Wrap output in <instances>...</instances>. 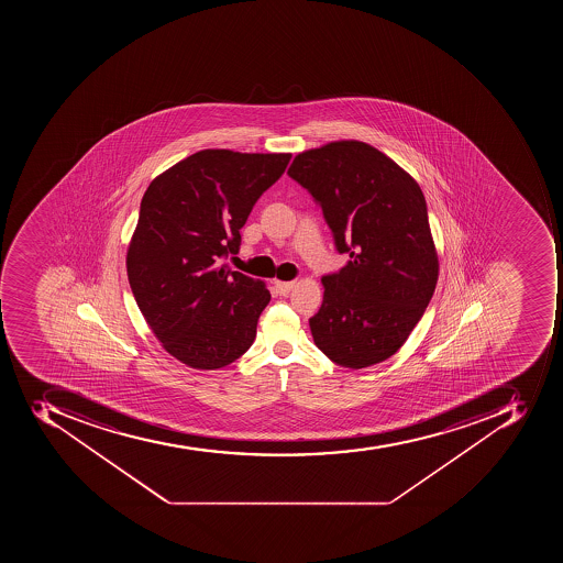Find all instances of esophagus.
Here are the masks:
<instances>
[{
    "instance_id": "34e87169",
    "label": "esophagus",
    "mask_w": 563,
    "mask_h": 563,
    "mask_svg": "<svg viewBox=\"0 0 563 563\" xmlns=\"http://www.w3.org/2000/svg\"><path fill=\"white\" fill-rule=\"evenodd\" d=\"M294 282H276L275 287L279 296H288L294 288Z\"/></svg>"
}]
</instances>
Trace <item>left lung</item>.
Instances as JSON below:
<instances>
[{"label": "left lung", "instance_id": "1", "mask_svg": "<svg viewBox=\"0 0 563 563\" xmlns=\"http://www.w3.org/2000/svg\"><path fill=\"white\" fill-rule=\"evenodd\" d=\"M288 176L322 208L336 252L350 258L322 276V306L310 319L314 345L352 369L386 361L421 320L439 279L421 188L358 141L305 151Z\"/></svg>", "mask_w": 563, "mask_h": 563}]
</instances>
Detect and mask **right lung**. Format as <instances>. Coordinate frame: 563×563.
I'll list each match as a JSON object with an SVG mask.
<instances>
[{
	"instance_id": "right-lung-1",
	"label": "right lung",
	"mask_w": 563,
	"mask_h": 563,
	"mask_svg": "<svg viewBox=\"0 0 563 563\" xmlns=\"http://www.w3.org/2000/svg\"><path fill=\"white\" fill-rule=\"evenodd\" d=\"M290 158L205 150L147 186L126 255L130 287L164 349L186 366L217 369L252 346L271 294L225 261Z\"/></svg>"
}]
</instances>
